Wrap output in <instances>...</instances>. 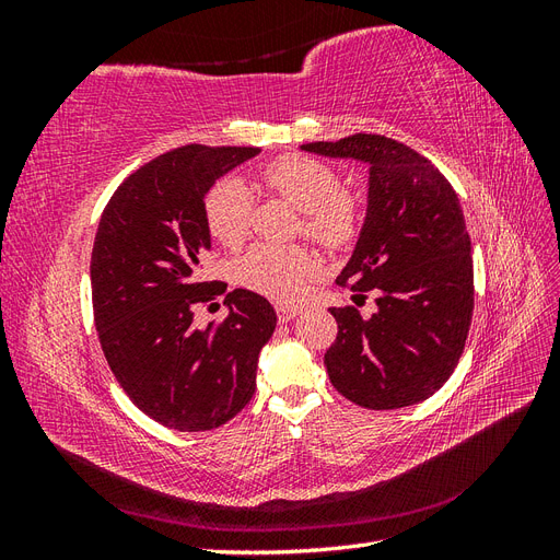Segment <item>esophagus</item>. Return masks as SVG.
<instances>
[{
	"mask_svg": "<svg viewBox=\"0 0 560 560\" xmlns=\"http://www.w3.org/2000/svg\"><path fill=\"white\" fill-rule=\"evenodd\" d=\"M276 311H278V319L280 322H290V319H294L301 313L299 306H290V303H278Z\"/></svg>",
	"mask_w": 560,
	"mask_h": 560,
	"instance_id": "obj_1",
	"label": "esophagus"
}]
</instances>
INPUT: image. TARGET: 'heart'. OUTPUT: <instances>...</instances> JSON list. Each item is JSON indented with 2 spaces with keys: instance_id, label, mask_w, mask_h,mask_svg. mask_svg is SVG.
<instances>
[{
  "instance_id": "1",
  "label": "heart",
  "mask_w": 560,
  "mask_h": 560,
  "mask_svg": "<svg viewBox=\"0 0 560 560\" xmlns=\"http://www.w3.org/2000/svg\"><path fill=\"white\" fill-rule=\"evenodd\" d=\"M261 184L303 212L301 229L325 247H341L358 231V206L341 194V182L325 163L287 154L261 171ZM252 196L238 179L214 184L206 196V226L224 247H238L249 226ZM319 273V259L299 245H254L235 261V280L245 290L280 303H294Z\"/></svg>"
}]
</instances>
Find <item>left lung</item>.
<instances>
[{
	"mask_svg": "<svg viewBox=\"0 0 560 560\" xmlns=\"http://www.w3.org/2000/svg\"><path fill=\"white\" fill-rule=\"evenodd\" d=\"M369 165L366 217L338 284L374 292L378 311L329 308L338 334L325 352L331 385L364 409L432 397L465 350L474 311L471 241L448 179L418 151L383 135L301 144Z\"/></svg>",
	"mask_w": 560,
	"mask_h": 560,
	"instance_id": "8db88e82",
	"label": "left lung"
}]
</instances>
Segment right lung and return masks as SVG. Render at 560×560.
<instances>
[{"instance_id": "1", "label": "right lung", "mask_w": 560, "mask_h": 560, "mask_svg": "<svg viewBox=\"0 0 560 560\" xmlns=\"http://www.w3.org/2000/svg\"><path fill=\"white\" fill-rule=\"evenodd\" d=\"M257 147L186 144L124 179L100 217L91 257L93 315L118 385L142 413L179 432L224 425L257 387L259 352L273 336V306L249 290L226 294L229 315L198 329L212 301L202 282L212 247L206 196Z\"/></svg>"}]
</instances>
